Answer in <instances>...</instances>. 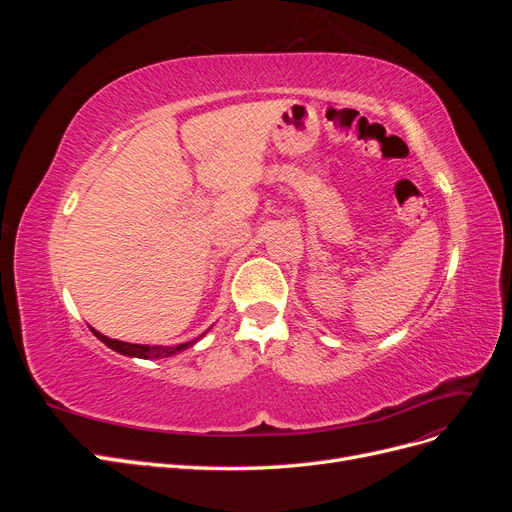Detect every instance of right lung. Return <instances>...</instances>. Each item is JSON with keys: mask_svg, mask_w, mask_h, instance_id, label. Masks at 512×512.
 I'll return each mask as SVG.
<instances>
[{"mask_svg": "<svg viewBox=\"0 0 512 512\" xmlns=\"http://www.w3.org/2000/svg\"><path fill=\"white\" fill-rule=\"evenodd\" d=\"M89 329H91V327H89ZM91 333H94V335L100 339V342H104L111 350H115V352H119V354H123V356H134V359H166V356L179 354V352H183L185 348L194 346V344L198 342V339H203V337L207 335V331H205L200 337L192 339V342H185V344H179V346H147V344L119 342V339L106 337V335H102V333L96 331V329H91Z\"/></svg>", "mask_w": 512, "mask_h": 512, "instance_id": "add662e5", "label": "right lung"}]
</instances>
